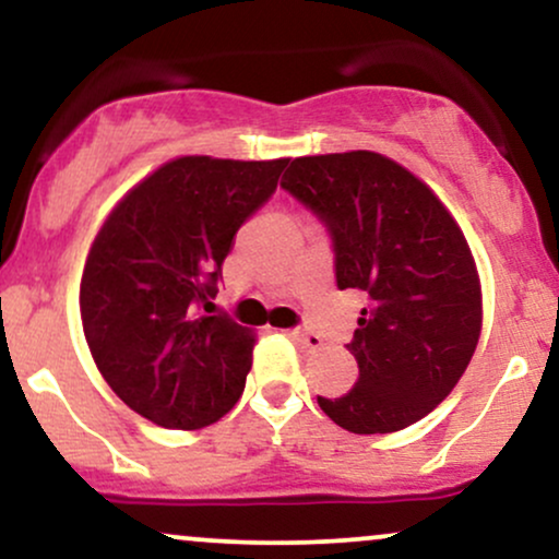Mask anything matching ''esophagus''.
Returning a JSON list of instances; mask_svg holds the SVG:
<instances>
[{
	"instance_id": "esophagus-1",
	"label": "esophagus",
	"mask_w": 559,
	"mask_h": 559,
	"mask_svg": "<svg viewBox=\"0 0 559 559\" xmlns=\"http://www.w3.org/2000/svg\"><path fill=\"white\" fill-rule=\"evenodd\" d=\"M288 335H292V338L297 341V344L305 346V348H320L322 346L320 335L312 333V331H305V328H292V331H288Z\"/></svg>"
}]
</instances>
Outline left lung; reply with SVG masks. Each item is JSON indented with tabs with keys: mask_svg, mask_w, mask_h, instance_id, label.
Returning <instances> with one entry per match:
<instances>
[{
	"mask_svg": "<svg viewBox=\"0 0 559 559\" xmlns=\"http://www.w3.org/2000/svg\"><path fill=\"white\" fill-rule=\"evenodd\" d=\"M281 187L325 226L335 284L365 297L348 352L359 378L320 408L354 435L425 419L479 344L481 288L463 231L412 171L380 153L294 158Z\"/></svg>",
	"mask_w": 559,
	"mask_h": 559,
	"instance_id": "8db88e82",
	"label": "left lung"
}]
</instances>
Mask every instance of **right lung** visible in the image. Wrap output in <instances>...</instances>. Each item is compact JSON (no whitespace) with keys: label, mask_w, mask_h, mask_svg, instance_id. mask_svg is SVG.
Returning <instances> with one entry per match:
<instances>
[{"label":"right lung","mask_w":559,"mask_h":559,"mask_svg":"<svg viewBox=\"0 0 559 559\" xmlns=\"http://www.w3.org/2000/svg\"><path fill=\"white\" fill-rule=\"evenodd\" d=\"M288 160L185 156L114 207L87 254L80 318L96 367L132 412L200 429L234 408L254 335L213 312L221 265Z\"/></svg>","instance_id":"1"}]
</instances>
